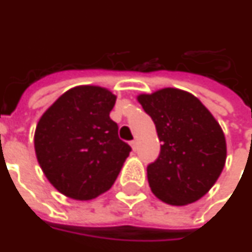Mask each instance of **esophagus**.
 <instances>
[{
    "label": "esophagus",
    "mask_w": 252,
    "mask_h": 252,
    "mask_svg": "<svg viewBox=\"0 0 252 252\" xmlns=\"http://www.w3.org/2000/svg\"><path fill=\"white\" fill-rule=\"evenodd\" d=\"M129 144H130V147H132V149H133L134 152L137 151V141H136V140H132Z\"/></svg>",
    "instance_id": "1"
}]
</instances>
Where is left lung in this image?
<instances>
[{
	"instance_id": "obj_1",
	"label": "left lung",
	"mask_w": 252,
	"mask_h": 252,
	"mask_svg": "<svg viewBox=\"0 0 252 252\" xmlns=\"http://www.w3.org/2000/svg\"><path fill=\"white\" fill-rule=\"evenodd\" d=\"M137 100L155 123L160 155L148 165V182L161 201L184 206L216 184L226 162L223 130L201 101L186 91L164 88Z\"/></svg>"
}]
</instances>
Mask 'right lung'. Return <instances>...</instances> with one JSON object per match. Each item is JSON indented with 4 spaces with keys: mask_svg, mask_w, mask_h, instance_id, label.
Segmentation results:
<instances>
[{
    "mask_svg": "<svg viewBox=\"0 0 252 252\" xmlns=\"http://www.w3.org/2000/svg\"><path fill=\"white\" fill-rule=\"evenodd\" d=\"M116 96L79 86L64 92L38 122L34 147L50 184L70 198L88 201L111 189L132 151L119 139L109 112Z\"/></svg>",
    "mask_w": 252,
    "mask_h": 252,
    "instance_id": "1",
    "label": "right lung"
}]
</instances>
